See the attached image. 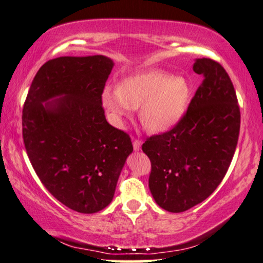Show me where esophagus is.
<instances>
[{
  "instance_id": "esophagus-1",
  "label": "esophagus",
  "mask_w": 263,
  "mask_h": 263,
  "mask_svg": "<svg viewBox=\"0 0 263 263\" xmlns=\"http://www.w3.org/2000/svg\"><path fill=\"white\" fill-rule=\"evenodd\" d=\"M140 146H142V140L140 139H135L133 140V149L136 151L140 150Z\"/></svg>"
}]
</instances>
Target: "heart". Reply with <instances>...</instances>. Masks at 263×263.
<instances>
[{
    "instance_id": "1",
    "label": "heart",
    "mask_w": 263,
    "mask_h": 263,
    "mask_svg": "<svg viewBox=\"0 0 263 263\" xmlns=\"http://www.w3.org/2000/svg\"><path fill=\"white\" fill-rule=\"evenodd\" d=\"M101 100L116 126H123L133 109L140 106V123L147 131L158 133L169 130L182 118L191 100V86L182 76L146 69L126 77L119 88L106 87Z\"/></svg>"
}]
</instances>
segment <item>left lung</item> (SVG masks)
I'll use <instances>...</instances> for the list:
<instances>
[{
	"label": "left lung",
	"instance_id": "1",
	"mask_svg": "<svg viewBox=\"0 0 263 263\" xmlns=\"http://www.w3.org/2000/svg\"><path fill=\"white\" fill-rule=\"evenodd\" d=\"M204 77L187 112L169 131L147 137L142 149L151 162L149 188L158 206L179 213L200 204L224 179L237 146L241 112L228 72L199 58Z\"/></svg>",
	"mask_w": 263,
	"mask_h": 263
}]
</instances>
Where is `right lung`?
<instances>
[{"mask_svg": "<svg viewBox=\"0 0 263 263\" xmlns=\"http://www.w3.org/2000/svg\"><path fill=\"white\" fill-rule=\"evenodd\" d=\"M112 68V59L101 54L50 59L33 79L22 109L33 169L58 201L80 213L99 212L112 201L133 151L130 136L107 123L102 107Z\"/></svg>", "mask_w": 263, "mask_h": 263, "instance_id": "1", "label": "right lung"}]
</instances>
